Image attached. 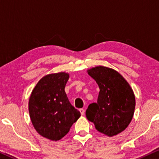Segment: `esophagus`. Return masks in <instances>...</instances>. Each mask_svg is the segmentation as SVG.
Listing matches in <instances>:
<instances>
[{"label": "esophagus", "mask_w": 159, "mask_h": 159, "mask_svg": "<svg viewBox=\"0 0 159 159\" xmlns=\"http://www.w3.org/2000/svg\"><path fill=\"white\" fill-rule=\"evenodd\" d=\"M80 114H81L82 115H84V110L83 109V108H80Z\"/></svg>", "instance_id": "1"}]
</instances>
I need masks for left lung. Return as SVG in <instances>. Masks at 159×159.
<instances>
[{
  "mask_svg": "<svg viewBox=\"0 0 159 159\" xmlns=\"http://www.w3.org/2000/svg\"><path fill=\"white\" fill-rule=\"evenodd\" d=\"M88 75L100 88L97 103L89 105L86 117L95 129L108 137L123 132L131 122L135 97L129 84L114 69L98 66L88 69Z\"/></svg>",
  "mask_w": 159,
  "mask_h": 159,
  "instance_id": "1",
  "label": "left lung"
}]
</instances>
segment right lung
Segmentation results:
<instances>
[{"label":"right lung","instance_id":"add662e5","mask_svg":"<svg viewBox=\"0 0 159 159\" xmlns=\"http://www.w3.org/2000/svg\"><path fill=\"white\" fill-rule=\"evenodd\" d=\"M69 78L66 72L45 75L37 83L30 97L29 113L32 125L41 136L51 140L64 138L81 116L65 93Z\"/></svg>","mask_w":159,"mask_h":159}]
</instances>
